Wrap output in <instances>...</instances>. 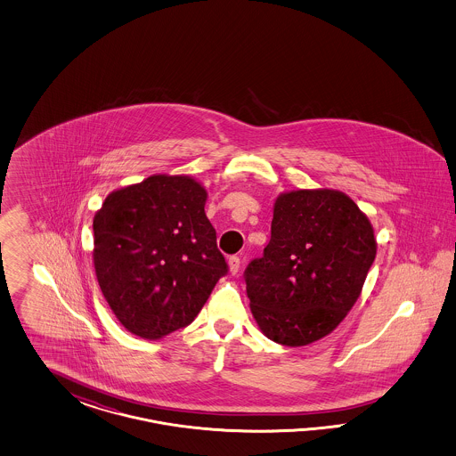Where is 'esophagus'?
<instances>
[{"label": "esophagus", "mask_w": 456, "mask_h": 456, "mask_svg": "<svg viewBox=\"0 0 456 456\" xmlns=\"http://www.w3.org/2000/svg\"><path fill=\"white\" fill-rule=\"evenodd\" d=\"M239 269H240V259L237 256H231L229 257V271H231V274H237Z\"/></svg>", "instance_id": "34e87169"}]
</instances>
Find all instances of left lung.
<instances>
[{"mask_svg": "<svg viewBox=\"0 0 456 456\" xmlns=\"http://www.w3.org/2000/svg\"><path fill=\"white\" fill-rule=\"evenodd\" d=\"M374 257L373 225L351 197L332 189L281 193L271 240L244 273L259 330L289 347L328 336L358 301Z\"/></svg>", "mask_w": 456, "mask_h": 456, "instance_id": "1", "label": "left lung"}]
</instances>
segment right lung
I'll return each mask as SVG.
<instances>
[{"instance_id": "right-lung-1", "label": "right lung", "mask_w": 456, "mask_h": 456, "mask_svg": "<svg viewBox=\"0 0 456 456\" xmlns=\"http://www.w3.org/2000/svg\"><path fill=\"white\" fill-rule=\"evenodd\" d=\"M206 187L157 174L107 195L94 217L100 289L126 331L160 339L191 324L227 274Z\"/></svg>"}]
</instances>
